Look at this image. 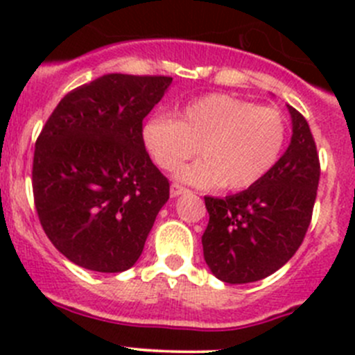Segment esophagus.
<instances>
[{
  "label": "esophagus",
  "instance_id": "obj_1",
  "mask_svg": "<svg viewBox=\"0 0 355 355\" xmlns=\"http://www.w3.org/2000/svg\"><path fill=\"white\" fill-rule=\"evenodd\" d=\"M170 192H171V196H173V198H177V196L189 192V189L184 187L182 184H178V182H173V184H171V187H170Z\"/></svg>",
  "mask_w": 355,
  "mask_h": 355
}]
</instances>
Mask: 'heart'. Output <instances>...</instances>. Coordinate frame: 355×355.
Listing matches in <instances>:
<instances>
[{
    "mask_svg": "<svg viewBox=\"0 0 355 355\" xmlns=\"http://www.w3.org/2000/svg\"><path fill=\"white\" fill-rule=\"evenodd\" d=\"M168 114H151L141 128L153 161L173 171L198 153L200 159L182 168L196 185L244 191L259 184L287 148V118L277 108L257 106L232 94H206Z\"/></svg>",
    "mask_w": 355,
    "mask_h": 355,
    "instance_id": "1",
    "label": "heart"
}]
</instances>
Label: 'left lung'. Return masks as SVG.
Here are the masks:
<instances>
[{"instance_id":"obj_1","label":"left lung","mask_w":355,"mask_h":355,"mask_svg":"<svg viewBox=\"0 0 355 355\" xmlns=\"http://www.w3.org/2000/svg\"><path fill=\"white\" fill-rule=\"evenodd\" d=\"M292 142L254 187L225 199L204 198L207 266L225 284H250L280 270L302 244L320 184V156L309 123L295 108Z\"/></svg>"}]
</instances>
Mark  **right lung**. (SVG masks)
Segmentation results:
<instances>
[{
	"mask_svg": "<svg viewBox=\"0 0 355 355\" xmlns=\"http://www.w3.org/2000/svg\"><path fill=\"white\" fill-rule=\"evenodd\" d=\"M173 78L110 73L68 92L35 141L32 192L51 244L99 273L135 264L170 182L142 144V121Z\"/></svg>",
	"mask_w": 355,
	"mask_h": 355,
	"instance_id": "1",
	"label": "right lung"
}]
</instances>
